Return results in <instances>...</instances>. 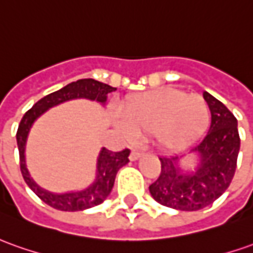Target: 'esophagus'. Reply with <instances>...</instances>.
Returning a JSON list of instances; mask_svg holds the SVG:
<instances>
[{
  "label": "esophagus",
  "instance_id": "34e87169",
  "mask_svg": "<svg viewBox=\"0 0 253 253\" xmlns=\"http://www.w3.org/2000/svg\"><path fill=\"white\" fill-rule=\"evenodd\" d=\"M142 157V153L140 151H137V150H132L129 154V160L130 161H136L137 158H140Z\"/></svg>",
  "mask_w": 253,
  "mask_h": 253
}]
</instances>
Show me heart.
<instances>
[{"label": "heart", "mask_w": 253, "mask_h": 253, "mask_svg": "<svg viewBox=\"0 0 253 253\" xmlns=\"http://www.w3.org/2000/svg\"><path fill=\"white\" fill-rule=\"evenodd\" d=\"M117 128L128 139L153 135L167 151L186 149L210 124V107L203 96L176 88H160L129 96L121 107Z\"/></svg>", "instance_id": "heart-1"}]
</instances>
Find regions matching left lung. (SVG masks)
<instances>
[{"instance_id":"left-lung-1","label":"left lung","mask_w":253,"mask_h":253,"mask_svg":"<svg viewBox=\"0 0 253 253\" xmlns=\"http://www.w3.org/2000/svg\"><path fill=\"white\" fill-rule=\"evenodd\" d=\"M204 99L211 110V126L201 142L190 150L198 157L191 172L179 167V157H160L161 173L150 184V194L161 205L177 211L208 207L227 190L236 173L240 151L237 118L208 92Z\"/></svg>"}]
</instances>
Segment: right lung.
I'll list each match as a JSON object with an SVG mask.
<instances>
[{
  "label": "right lung",
  "instance_id": "right-lung-1",
  "mask_svg": "<svg viewBox=\"0 0 253 253\" xmlns=\"http://www.w3.org/2000/svg\"><path fill=\"white\" fill-rule=\"evenodd\" d=\"M116 90V88L110 86L107 84L99 83L92 78H84L78 80L76 83H71L63 86L62 89L52 92L49 95L40 99L33 107H31L22 118L16 132L17 149H19V158H20V170L23 175L24 182L30 187L37 196L42 200L43 203L49 207L59 211L66 212H76L92 208L95 205L102 204L109 197L111 189L114 186L117 172L121 167L129 163V150L125 149L123 151H110L107 149H102L97 157L96 165V179L95 182L89 184L86 189L81 191H73V193H64V194H55L46 190L41 189L33 179L26 168V160H24V150H26V140L29 136L31 125L34 124L38 117L43 114L45 111L53 106L71 100V99H89L96 100L99 103L104 104L107 100V95L110 92Z\"/></svg>",
  "mask_w": 253,
  "mask_h": 253
}]
</instances>
